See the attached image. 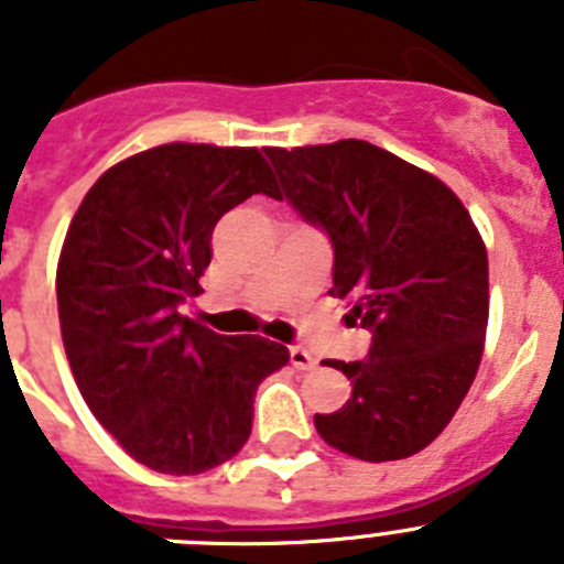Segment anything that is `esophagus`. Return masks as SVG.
<instances>
[{
	"instance_id": "obj_1",
	"label": "esophagus",
	"mask_w": 564,
	"mask_h": 564,
	"mask_svg": "<svg viewBox=\"0 0 564 564\" xmlns=\"http://www.w3.org/2000/svg\"><path fill=\"white\" fill-rule=\"evenodd\" d=\"M291 364L296 370H313V367H316V358H313L305 347H291Z\"/></svg>"
}]
</instances>
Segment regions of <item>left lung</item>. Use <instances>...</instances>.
Masks as SVG:
<instances>
[{
	"label": "left lung",
	"instance_id": "left-lung-1",
	"mask_svg": "<svg viewBox=\"0 0 564 564\" xmlns=\"http://www.w3.org/2000/svg\"><path fill=\"white\" fill-rule=\"evenodd\" d=\"M288 203L333 242L330 296L372 333L352 383L316 432L358 460H401L452 421L480 367L488 257L466 206L435 174L367 141L265 149ZM282 200V197H279Z\"/></svg>",
	"mask_w": 564,
	"mask_h": 564
}]
</instances>
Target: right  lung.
I'll return each instance as SVG.
<instances>
[{"mask_svg":"<svg viewBox=\"0 0 564 564\" xmlns=\"http://www.w3.org/2000/svg\"><path fill=\"white\" fill-rule=\"evenodd\" d=\"M251 194L279 197L259 149L163 143L107 169L64 237L69 370L104 430L161 475L231 460L257 387L291 358L285 344L220 336L181 313L203 291L214 226Z\"/></svg>","mask_w":564,"mask_h":564,"instance_id":"add662e5","label":"right lung"}]
</instances>
